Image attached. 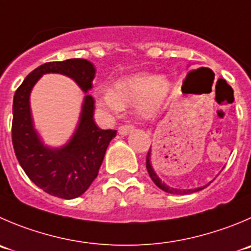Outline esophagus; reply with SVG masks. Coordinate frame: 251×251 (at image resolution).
I'll return each mask as SVG.
<instances>
[{"label": "esophagus", "mask_w": 251, "mask_h": 251, "mask_svg": "<svg viewBox=\"0 0 251 251\" xmlns=\"http://www.w3.org/2000/svg\"><path fill=\"white\" fill-rule=\"evenodd\" d=\"M133 129H134V127H133V126H130V124H122L121 127L118 128V133L121 135H127V134H129Z\"/></svg>", "instance_id": "obj_1"}]
</instances>
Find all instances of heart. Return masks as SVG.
Segmentation results:
<instances>
[{
  "label": "heart",
  "mask_w": 251,
  "mask_h": 251,
  "mask_svg": "<svg viewBox=\"0 0 251 251\" xmlns=\"http://www.w3.org/2000/svg\"><path fill=\"white\" fill-rule=\"evenodd\" d=\"M170 86L165 78L156 75L137 74L126 76L114 83L113 90L100 88L96 101L100 107L121 111L123 106L137 104L143 117H154L159 112L169 95Z\"/></svg>",
  "instance_id": "b5f03b06"
}]
</instances>
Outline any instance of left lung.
Segmentation results:
<instances>
[{"instance_id": "8db88e82", "label": "left lung", "mask_w": 251, "mask_h": 251, "mask_svg": "<svg viewBox=\"0 0 251 251\" xmlns=\"http://www.w3.org/2000/svg\"><path fill=\"white\" fill-rule=\"evenodd\" d=\"M150 154H151V149H149V151H148V155H147V170H148V174H149L150 178L154 181V183L159 188H161V190L165 191V192L174 193V195H187V193L197 192V191L204 188V187H199V188H195V190H178V188L170 187V186H168L166 183H164L163 181L160 180L159 176L156 175V173H155L154 166L151 165V155H150Z\"/></svg>"}]
</instances>
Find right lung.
I'll list each match as a JSON object with an SVG mask.
<instances>
[{"label":"right lung","instance_id":"1","mask_svg":"<svg viewBox=\"0 0 251 251\" xmlns=\"http://www.w3.org/2000/svg\"><path fill=\"white\" fill-rule=\"evenodd\" d=\"M50 73L69 76L83 92L91 90L96 75L95 66L85 59L51 61L33 70L14 94L12 143L18 163L38 187L59 199L73 200L82 195L97 177L117 130L97 127L95 100L86 95L80 122L70 142L61 148L45 147L33 126L29 96L42 75Z\"/></svg>","mask_w":251,"mask_h":251}]
</instances>
